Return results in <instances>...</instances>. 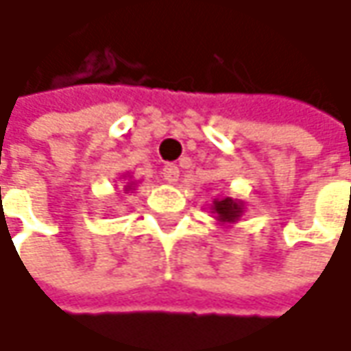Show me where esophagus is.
<instances>
[{
	"instance_id": "obj_1",
	"label": "esophagus",
	"mask_w": 351,
	"mask_h": 351,
	"mask_svg": "<svg viewBox=\"0 0 351 351\" xmlns=\"http://www.w3.org/2000/svg\"><path fill=\"white\" fill-rule=\"evenodd\" d=\"M161 173H163V180H165L167 184H176V182L180 180V167H178V165H171V163H169V165L163 167Z\"/></svg>"
}]
</instances>
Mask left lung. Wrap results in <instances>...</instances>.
<instances>
[{
  "label": "left lung",
  "mask_w": 351,
  "mask_h": 351,
  "mask_svg": "<svg viewBox=\"0 0 351 351\" xmlns=\"http://www.w3.org/2000/svg\"><path fill=\"white\" fill-rule=\"evenodd\" d=\"M210 212L214 214L218 224L230 226V224H237L241 220L242 214H244V202L242 199H234V197L230 196L214 197V202L210 206Z\"/></svg>",
  "instance_id": "1"
}]
</instances>
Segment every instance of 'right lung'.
<instances>
[{
    "instance_id": "1",
    "label": "right lung",
    "mask_w": 351,
    "mask_h": 351,
    "mask_svg": "<svg viewBox=\"0 0 351 351\" xmlns=\"http://www.w3.org/2000/svg\"><path fill=\"white\" fill-rule=\"evenodd\" d=\"M127 178H129V176H123V180H127ZM129 180H131V178H129ZM135 186H137V182H127V186L123 188V190H125V194L133 192V190H135Z\"/></svg>"
}]
</instances>
